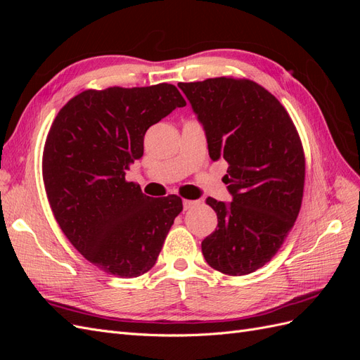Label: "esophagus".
<instances>
[{
  "instance_id": "1",
  "label": "esophagus",
  "mask_w": 360,
  "mask_h": 360,
  "mask_svg": "<svg viewBox=\"0 0 360 360\" xmlns=\"http://www.w3.org/2000/svg\"><path fill=\"white\" fill-rule=\"evenodd\" d=\"M198 204V201H192V200H183V209L184 210H189V209H192L193 205H197Z\"/></svg>"
}]
</instances>
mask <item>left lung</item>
<instances>
[{
	"label": "left lung",
	"mask_w": 360,
	"mask_h": 360,
	"mask_svg": "<svg viewBox=\"0 0 360 360\" xmlns=\"http://www.w3.org/2000/svg\"><path fill=\"white\" fill-rule=\"evenodd\" d=\"M202 124L212 160L225 159L231 202L207 198L217 228L201 249L225 275L252 274L284 243L302 205L304 155L285 108L249 79L180 82Z\"/></svg>",
	"instance_id": "1"
}]
</instances>
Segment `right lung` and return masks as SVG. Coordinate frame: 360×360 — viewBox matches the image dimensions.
<instances>
[{
	"mask_svg": "<svg viewBox=\"0 0 360 360\" xmlns=\"http://www.w3.org/2000/svg\"><path fill=\"white\" fill-rule=\"evenodd\" d=\"M186 105L171 84L86 90L53 120L43 181L53 216L76 250L106 274L136 278L155 266L176 216V195L150 198L126 181L144 135Z\"/></svg>",
	"mask_w": 360,
	"mask_h": 360,
	"instance_id": "right-lung-1",
	"label": "right lung"
}]
</instances>
